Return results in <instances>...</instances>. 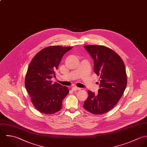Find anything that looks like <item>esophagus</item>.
<instances>
[{
  "label": "esophagus",
  "mask_w": 147,
  "mask_h": 147,
  "mask_svg": "<svg viewBox=\"0 0 147 147\" xmlns=\"http://www.w3.org/2000/svg\"><path fill=\"white\" fill-rule=\"evenodd\" d=\"M71 89H72L73 91H76V90H80L81 88H77V87H76V86H74V87H72Z\"/></svg>",
  "instance_id": "obj_1"
}]
</instances>
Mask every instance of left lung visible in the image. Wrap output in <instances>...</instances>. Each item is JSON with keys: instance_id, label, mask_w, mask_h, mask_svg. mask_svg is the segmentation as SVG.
I'll list each match as a JSON object with an SVG mask.
<instances>
[{"instance_id": "1", "label": "left lung", "mask_w": 147, "mask_h": 147, "mask_svg": "<svg viewBox=\"0 0 147 147\" xmlns=\"http://www.w3.org/2000/svg\"><path fill=\"white\" fill-rule=\"evenodd\" d=\"M84 47L94 59V72L100 77V88L96 95L88 90L84 107L91 114H103L117 104L126 88L125 65L117 53L106 47L88 45Z\"/></svg>"}]
</instances>
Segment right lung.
I'll return each instance as SVG.
<instances>
[{
    "label": "right lung",
    "mask_w": 147,
    "mask_h": 147,
    "mask_svg": "<svg viewBox=\"0 0 147 147\" xmlns=\"http://www.w3.org/2000/svg\"><path fill=\"white\" fill-rule=\"evenodd\" d=\"M73 47L51 46L44 48L32 59L25 78V86L34 107L45 114H53L59 111L62 100L69 90L66 86L51 78L56 77L62 57Z\"/></svg>",
    "instance_id": "right-lung-1"
}]
</instances>
